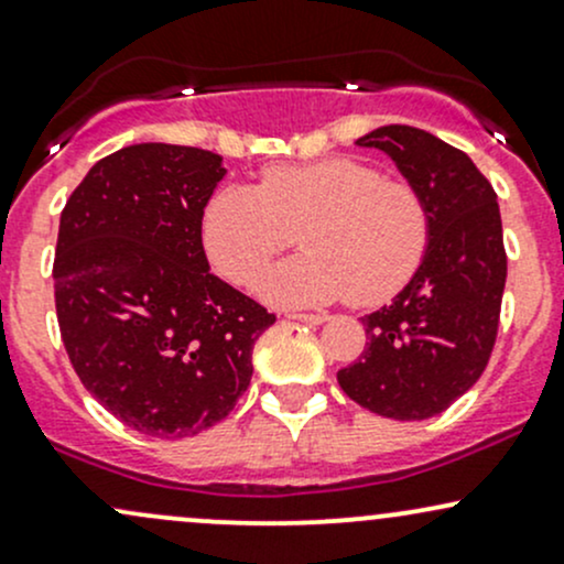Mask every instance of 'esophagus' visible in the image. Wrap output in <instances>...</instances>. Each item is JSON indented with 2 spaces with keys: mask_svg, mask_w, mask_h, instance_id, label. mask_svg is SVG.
Here are the masks:
<instances>
[{
  "mask_svg": "<svg viewBox=\"0 0 564 564\" xmlns=\"http://www.w3.org/2000/svg\"><path fill=\"white\" fill-rule=\"evenodd\" d=\"M288 319H299V323H312V325H319L328 319V314H306V312H290Z\"/></svg>",
  "mask_w": 564,
  "mask_h": 564,
  "instance_id": "1",
  "label": "esophagus"
}]
</instances>
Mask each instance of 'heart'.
I'll use <instances>...</instances> for the list:
<instances>
[{
  "label": "heart",
  "instance_id": "1",
  "mask_svg": "<svg viewBox=\"0 0 564 564\" xmlns=\"http://www.w3.org/2000/svg\"><path fill=\"white\" fill-rule=\"evenodd\" d=\"M299 231L306 252L260 276L265 301L379 306L425 263L433 212L411 180L387 177L377 163L323 159L263 169L258 187H223L202 217L212 265L236 284L256 282Z\"/></svg>",
  "mask_w": 564,
  "mask_h": 564
}]
</instances>
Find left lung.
Wrapping results in <instances>:
<instances>
[{"mask_svg": "<svg viewBox=\"0 0 564 564\" xmlns=\"http://www.w3.org/2000/svg\"><path fill=\"white\" fill-rule=\"evenodd\" d=\"M357 144L384 150L425 193L433 239L395 301L362 317L366 349L338 384L379 416L430 420L476 384L498 338L508 271L498 196L463 150L414 126H381Z\"/></svg>", "mask_w": 564, "mask_h": 564, "instance_id": "8db88e82", "label": "left lung"}]
</instances>
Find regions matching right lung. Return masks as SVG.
Wrapping results in <instances>:
<instances>
[{
  "instance_id": "add662e5",
  "label": "right lung",
  "mask_w": 564,
  "mask_h": 564,
  "mask_svg": "<svg viewBox=\"0 0 564 564\" xmlns=\"http://www.w3.org/2000/svg\"><path fill=\"white\" fill-rule=\"evenodd\" d=\"M223 174L209 150L129 144L62 212L53 282L66 355L96 401L155 438L226 420L276 319L209 271L202 217Z\"/></svg>"
}]
</instances>
